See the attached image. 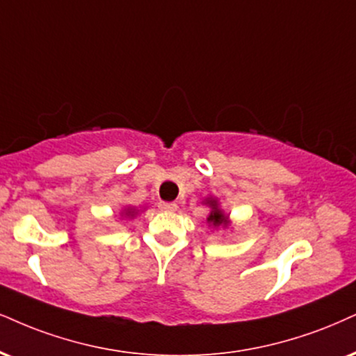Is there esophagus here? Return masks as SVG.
Segmentation results:
<instances>
[{"mask_svg":"<svg viewBox=\"0 0 356 356\" xmlns=\"http://www.w3.org/2000/svg\"><path fill=\"white\" fill-rule=\"evenodd\" d=\"M160 209L166 213H173L178 209V204L177 203H160Z\"/></svg>","mask_w":356,"mask_h":356,"instance_id":"1","label":"esophagus"}]
</instances>
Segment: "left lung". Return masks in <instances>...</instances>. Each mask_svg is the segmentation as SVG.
Instances as JSON below:
<instances>
[{"label": "left lung", "instance_id": "left-lung-1", "mask_svg": "<svg viewBox=\"0 0 356 356\" xmlns=\"http://www.w3.org/2000/svg\"><path fill=\"white\" fill-rule=\"evenodd\" d=\"M204 203L208 204L209 208H211V213H209V216L206 218V221H208L209 226H213V227L222 226V227H226L227 225H229V216H227V214H225V211H222V209L219 208L218 200L208 198V200L204 201Z\"/></svg>", "mask_w": 356, "mask_h": 356}]
</instances>
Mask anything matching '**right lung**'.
<instances>
[{"mask_svg":"<svg viewBox=\"0 0 356 356\" xmlns=\"http://www.w3.org/2000/svg\"><path fill=\"white\" fill-rule=\"evenodd\" d=\"M124 214H125V216L134 218L135 214H137V209H135V208H125V209H124Z\"/></svg>","mask_w":356,"mask_h":356,"instance_id":"1","label":"right lung"}]
</instances>
